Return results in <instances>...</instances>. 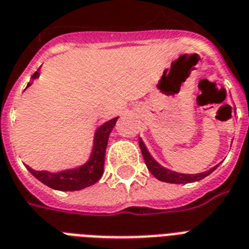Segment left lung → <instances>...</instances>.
<instances>
[{"label": "left lung", "instance_id": "left-lung-1", "mask_svg": "<svg viewBox=\"0 0 249 249\" xmlns=\"http://www.w3.org/2000/svg\"><path fill=\"white\" fill-rule=\"evenodd\" d=\"M140 147L141 151H142V155H143L144 163L147 165L148 170L151 172L152 176H155L159 181L163 182H168V183H191V182H196L203 179L204 177L209 176V174L212 173L213 170L216 169L217 166H213L207 172H203V173H197V174H183V173H178V172H174V170L166 169L164 166L160 165L158 161H156L151 155H150V152L144 146L143 141L140 140Z\"/></svg>", "mask_w": 249, "mask_h": 249}]
</instances>
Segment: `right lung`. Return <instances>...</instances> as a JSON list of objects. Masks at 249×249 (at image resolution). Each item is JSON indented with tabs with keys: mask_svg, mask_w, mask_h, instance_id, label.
Here are the masks:
<instances>
[{
	"mask_svg": "<svg viewBox=\"0 0 249 249\" xmlns=\"http://www.w3.org/2000/svg\"><path fill=\"white\" fill-rule=\"evenodd\" d=\"M38 70L33 73L32 79H37L40 76ZM31 85L32 83H28L27 88ZM117 119L119 117H113L95 130L91 155L84 165L73 168V169L56 172V173H52L48 170H41V172L29 168L28 165H27V169L44 185L54 190H59V191H77V190L94 185L95 182L99 181V178L103 174L106 147H107V142H108L109 133L112 132Z\"/></svg>",
	"mask_w": 249,
	"mask_h": 249,
	"instance_id": "right-lung-1",
	"label": "right lung"
}]
</instances>
